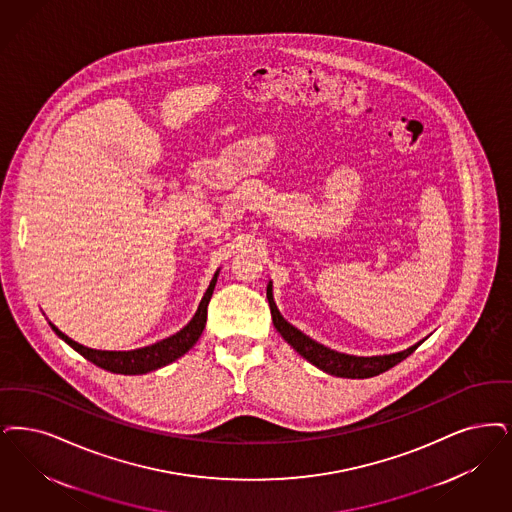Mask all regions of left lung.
I'll return each instance as SVG.
<instances>
[{
	"instance_id": "obj_1",
	"label": "left lung",
	"mask_w": 512,
	"mask_h": 512,
	"mask_svg": "<svg viewBox=\"0 0 512 512\" xmlns=\"http://www.w3.org/2000/svg\"><path fill=\"white\" fill-rule=\"evenodd\" d=\"M266 297H268V305H270V312H272L274 328L280 331V335L310 364H314L316 368L326 371L329 375H335V377H347V379L375 377V375H379L387 369L394 368L396 364H400L404 358H408L409 354L423 343V341H419L413 347L406 348L402 352L383 354V356H350V354H343V352H337V350H331V348L316 343L303 331L293 328L287 322L286 318L280 314L276 303H274L272 282H268Z\"/></svg>"
}]
</instances>
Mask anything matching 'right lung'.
I'll list each match as a JSON object with an SVG mask.
<instances>
[{"mask_svg":"<svg viewBox=\"0 0 512 512\" xmlns=\"http://www.w3.org/2000/svg\"><path fill=\"white\" fill-rule=\"evenodd\" d=\"M217 276H219V270L215 272L211 284L207 287L204 299L196 310L194 318L181 331H177L175 335L162 339V341H158L150 347L135 348V350H95V348L83 347L80 343L72 341L68 335H64L61 329L55 328L51 322H49V326L61 337L64 343H68L76 352H80L83 358H87L89 362H93L99 368L112 371V373H123V375L148 373V371L164 368L167 364L175 362L177 358H181L183 354H186L190 348L196 345V341L200 339V335H202L205 328L207 305L211 301L213 289L217 284Z\"/></svg>","mask_w":512,"mask_h":512,"instance_id":"obj_1","label":"right lung"}]
</instances>
